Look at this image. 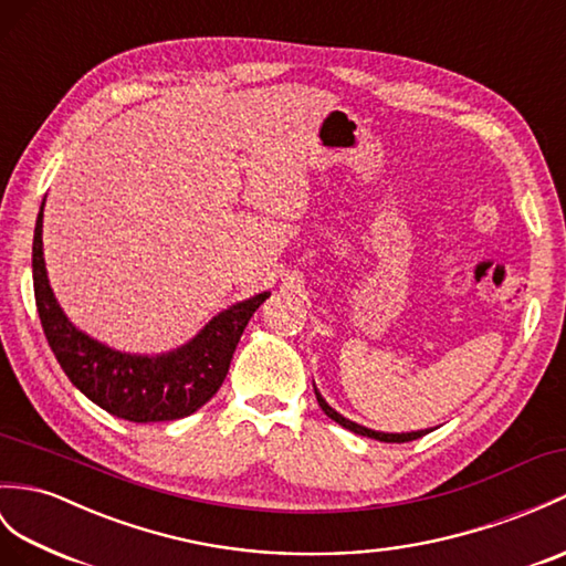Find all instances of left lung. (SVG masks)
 I'll list each match as a JSON object with an SVG mask.
<instances>
[{
	"label": "left lung",
	"mask_w": 566,
	"mask_h": 566,
	"mask_svg": "<svg viewBox=\"0 0 566 566\" xmlns=\"http://www.w3.org/2000/svg\"><path fill=\"white\" fill-rule=\"evenodd\" d=\"M315 398H318L321 410H323L327 417L335 419V422H337L339 427H345V429H349V431H354V433H361V437H369V439H376V441H386V443H405V441H415V439H419V437H424V433H429V429L407 431V433H386V431L366 429V427H361V424H357V422H349V419L343 417L339 412H335L333 407L323 400V396H321L318 390H315Z\"/></svg>",
	"instance_id": "8db88e82"
}]
</instances>
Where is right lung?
I'll use <instances>...</instances> for the list:
<instances>
[{
	"label": "right lung",
	"instance_id": "add662e5",
	"mask_svg": "<svg viewBox=\"0 0 566 566\" xmlns=\"http://www.w3.org/2000/svg\"><path fill=\"white\" fill-rule=\"evenodd\" d=\"M43 207L33 233V292L48 345L84 396L127 422H168L200 410L221 388L235 345L270 292L214 315L188 345L174 352L127 354L88 337L70 323L52 294L43 258Z\"/></svg>",
	"mask_w": 566,
	"mask_h": 566
}]
</instances>
